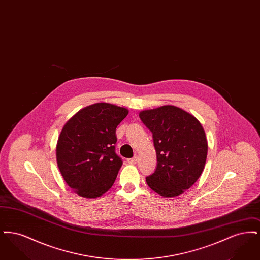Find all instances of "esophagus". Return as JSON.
<instances>
[{
	"instance_id": "1",
	"label": "esophagus",
	"mask_w": 260,
	"mask_h": 260,
	"mask_svg": "<svg viewBox=\"0 0 260 260\" xmlns=\"http://www.w3.org/2000/svg\"><path fill=\"white\" fill-rule=\"evenodd\" d=\"M126 161L128 162V164H131V165H136V162H137V157H134V158H131V159H127Z\"/></svg>"
}]
</instances>
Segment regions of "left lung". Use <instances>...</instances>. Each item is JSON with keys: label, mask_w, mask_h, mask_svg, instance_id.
<instances>
[{"label": "left lung", "mask_w": 260, "mask_h": 260, "mask_svg": "<svg viewBox=\"0 0 260 260\" xmlns=\"http://www.w3.org/2000/svg\"><path fill=\"white\" fill-rule=\"evenodd\" d=\"M152 133L157 168L146 177L149 187L162 197L189 189L203 173L208 154L205 131L191 114L173 105L139 113Z\"/></svg>", "instance_id": "8db88e82"}]
</instances>
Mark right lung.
<instances>
[{"label":"right lung","instance_id":"right-lung-1","mask_svg":"<svg viewBox=\"0 0 260 260\" xmlns=\"http://www.w3.org/2000/svg\"><path fill=\"white\" fill-rule=\"evenodd\" d=\"M127 109L95 103L76 113L64 124L56 145V161L62 176L75 193L96 198L115 182L123 165L115 152L116 128Z\"/></svg>","mask_w":260,"mask_h":260}]
</instances>
